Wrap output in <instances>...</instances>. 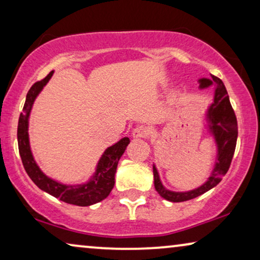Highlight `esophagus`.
I'll list each match as a JSON object with an SVG mask.
<instances>
[{"label": "esophagus", "instance_id": "esophagus-1", "mask_svg": "<svg viewBox=\"0 0 260 260\" xmlns=\"http://www.w3.org/2000/svg\"><path fill=\"white\" fill-rule=\"evenodd\" d=\"M149 135V130L143 125H138L133 130V137L134 138H144Z\"/></svg>", "mask_w": 260, "mask_h": 260}]
</instances>
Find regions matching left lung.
<instances>
[{"mask_svg": "<svg viewBox=\"0 0 260 260\" xmlns=\"http://www.w3.org/2000/svg\"><path fill=\"white\" fill-rule=\"evenodd\" d=\"M212 80L209 79H200V87L205 88L209 85L215 83V92H214V102L209 106L207 118L209 120V129L215 138L216 147H218V162L215 163L214 169L208 177V180L197 189L190 191H172L166 189L159 180L157 169L156 167H152L154 170V184L155 189L166 200L172 202H182L191 199L198 198L206 191L215 187L220 181L222 180V176L229 172V168L232 162L234 150H236L237 138H238V123L237 117L234 113V110L231 105L229 94H227L226 87L221 79L218 77L211 74Z\"/></svg>", "mask_w": 260, "mask_h": 260, "instance_id": "obj_1", "label": "left lung"}]
</instances>
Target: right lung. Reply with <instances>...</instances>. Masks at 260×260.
<instances>
[{"mask_svg":"<svg viewBox=\"0 0 260 260\" xmlns=\"http://www.w3.org/2000/svg\"><path fill=\"white\" fill-rule=\"evenodd\" d=\"M52 76L53 71L47 74V77H45L40 81H37L29 88L23 110L20 115L19 125H17V143H19V152L21 159H22V165L28 176L41 190L51 194L56 199H60L66 204L83 206V207L91 206L104 200L112 190L115 186V174L118 161L120 156L125 151L127 144L130 143V140L127 137H124L112 147L106 149L102 158L99 159L93 177L87 183L66 186V184L59 183L46 176L39 168L37 162L34 161L33 155H31L29 138H28V117H29L35 98L40 93L45 85L48 83Z\"/></svg>","mask_w":260,"mask_h":260,"instance_id":"right-lung-1","label":"right lung"}]
</instances>
